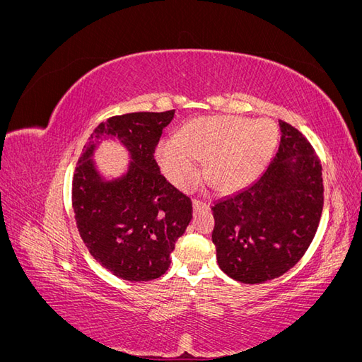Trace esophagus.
<instances>
[{
    "instance_id": "1",
    "label": "esophagus",
    "mask_w": 362,
    "mask_h": 362,
    "mask_svg": "<svg viewBox=\"0 0 362 362\" xmlns=\"http://www.w3.org/2000/svg\"><path fill=\"white\" fill-rule=\"evenodd\" d=\"M206 210H210V204L199 199H193V211H206Z\"/></svg>"
}]
</instances>
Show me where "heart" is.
Masks as SVG:
<instances>
[{
    "label": "heart",
    "instance_id": "obj_1",
    "mask_svg": "<svg viewBox=\"0 0 362 362\" xmlns=\"http://www.w3.org/2000/svg\"><path fill=\"white\" fill-rule=\"evenodd\" d=\"M278 144V127L269 119L204 117L184 128L180 139L163 140L157 160L177 187L201 178V160L208 158V177L221 190H235L264 170Z\"/></svg>",
    "mask_w": 362,
    "mask_h": 362
}]
</instances>
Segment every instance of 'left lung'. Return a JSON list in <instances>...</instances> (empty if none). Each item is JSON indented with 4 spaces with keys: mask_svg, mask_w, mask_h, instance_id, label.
Wrapping results in <instances>:
<instances>
[{
    "mask_svg": "<svg viewBox=\"0 0 362 362\" xmlns=\"http://www.w3.org/2000/svg\"><path fill=\"white\" fill-rule=\"evenodd\" d=\"M279 127L278 152L261 177L211 208L218 267L243 284H262L288 272L320 223V160L299 129L284 120Z\"/></svg>",
    "mask_w": 362,
    "mask_h": 362,
    "instance_id": "obj_1",
    "label": "left lung"
}]
</instances>
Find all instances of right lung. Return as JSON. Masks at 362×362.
<instances>
[{
  "mask_svg": "<svg viewBox=\"0 0 362 362\" xmlns=\"http://www.w3.org/2000/svg\"><path fill=\"white\" fill-rule=\"evenodd\" d=\"M175 110L128 113L100 124L72 178V208L90 255L115 276L152 281L166 273L170 252L192 221V201L160 173L154 158ZM116 136L134 161L117 180L104 182L90 160L97 140Z\"/></svg>",
  "mask_w": 362,
  "mask_h": 362,
  "instance_id": "obj_1",
  "label": "right lung"
}]
</instances>
